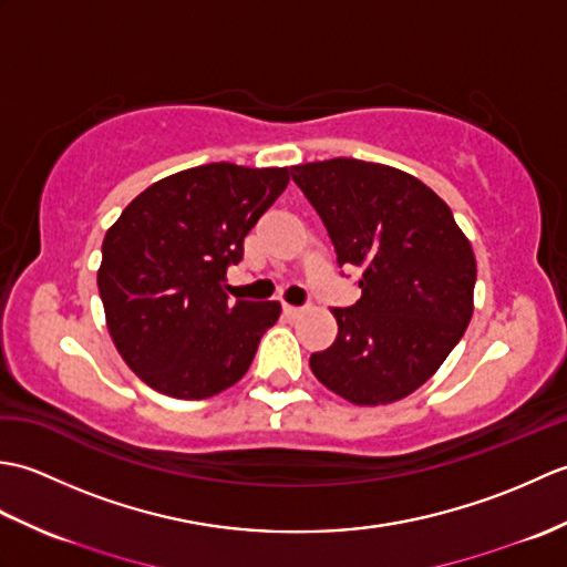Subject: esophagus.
Wrapping results in <instances>:
<instances>
[{
  "label": "esophagus",
  "mask_w": 567,
  "mask_h": 567,
  "mask_svg": "<svg viewBox=\"0 0 567 567\" xmlns=\"http://www.w3.org/2000/svg\"><path fill=\"white\" fill-rule=\"evenodd\" d=\"M282 311H285V315L287 317H299V315H305V311H307V307H292V305H282Z\"/></svg>",
  "instance_id": "1"
}]
</instances>
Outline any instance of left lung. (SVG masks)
Instances as JSON below:
<instances>
[{
  "label": "left lung",
  "mask_w": 567,
  "mask_h": 567,
  "mask_svg": "<svg viewBox=\"0 0 567 567\" xmlns=\"http://www.w3.org/2000/svg\"><path fill=\"white\" fill-rule=\"evenodd\" d=\"M321 216L339 268H358L360 299L331 309L339 336L309 365L358 406L404 400L463 339L477 265L453 212L414 175L333 158L292 167Z\"/></svg>",
  "instance_id": "obj_1"
}]
</instances>
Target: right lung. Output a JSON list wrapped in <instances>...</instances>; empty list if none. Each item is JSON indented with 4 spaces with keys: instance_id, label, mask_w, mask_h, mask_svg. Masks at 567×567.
I'll return each mask as SVG.
<instances>
[{
    "instance_id": "obj_1",
    "label": "right lung",
    "mask_w": 567,
    "mask_h": 567,
    "mask_svg": "<svg viewBox=\"0 0 567 567\" xmlns=\"http://www.w3.org/2000/svg\"><path fill=\"white\" fill-rule=\"evenodd\" d=\"M287 183V167H189L143 189L106 231L97 272L106 329L155 392L207 400L246 375L280 305L231 302L226 270Z\"/></svg>"
}]
</instances>
